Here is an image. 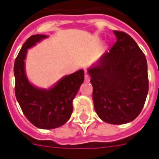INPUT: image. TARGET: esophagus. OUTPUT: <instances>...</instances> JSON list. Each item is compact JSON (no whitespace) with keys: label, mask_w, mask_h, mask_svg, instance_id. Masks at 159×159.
<instances>
[{"label":"esophagus","mask_w":159,"mask_h":159,"mask_svg":"<svg viewBox=\"0 0 159 159\" xmlns=\"http://www.w3.org/2000/svg\"><path fill=\"white\" fill-rule=\"evenodd\" d=\"M84 77H85L86 82H89V80H90V76H89L87 72H85V76H84Z\"/></svg>","instance_id":"1"}]
</instances>
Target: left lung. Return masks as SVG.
Instances as JSON below:
<instances>
[{
	"label": "left lung",
	"instance_id": "left-lung-1",
	"mask_svg": "<svg viewBox=\"0 0 159 159\" xmlns=\"http://www.w3.org/2000/svg\"><path fill=\"white\" fill-rule=\"evenodd\" d=\"M117 40L89 73L98 116L104 122L122 125L139 116L148 93L145 55L130 35L114 31Z\"/></svg>",
	"mask_w": 159,
	"mask_h": 159
}]
</instances>
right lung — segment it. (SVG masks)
<instances>
[{"label":"right lung","mask_w":159,"mask_h":159,"mask_svg":"<svg viewBox=\"0 0 159 159\" xmlns=\"http://www.w3.org/2000/svg\"><path fill=\"white\" fill-rule=\"evenodd\" d=\"M46 37L32 35L21 48L14 63L15 95L24 116L32 124L41 129H54L70 119L73 110L72 100L84 81V70L64 76L49 90L31 85L24 70L27 50Z\"/></svg>","instance_id":"add662e5"}]
</instances>
